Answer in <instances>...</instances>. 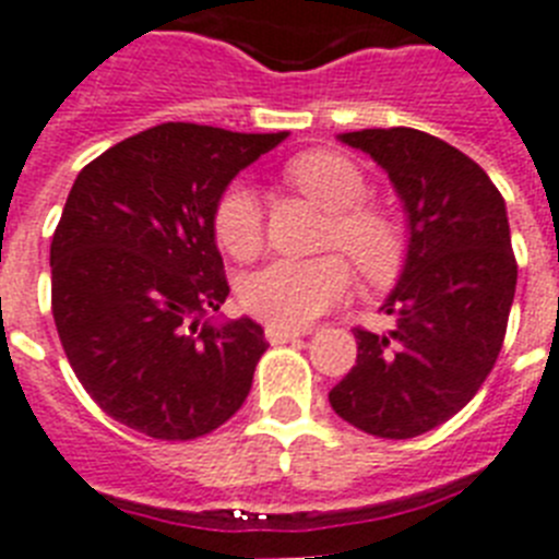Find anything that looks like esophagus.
Wrapping results in <instances>:
<instances>
[{"label":"esophagus","mask_w":559,"mask_h":559,"mask_svg":"<svg viewBox=\"0 0 559 559\" xmlns=\"http://www.w3.org/2000/svg\"><path fill=\"white\" fill-rule=\"evenodd\" d=\"M307 335L304 330H289V326H275V323H270L266 326V341L270 344H289V341H295V337Z\"/></svg>","instance_id":"34e87169"}]
</instances>
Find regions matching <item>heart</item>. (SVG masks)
Here are the masks:
<instances>
[{"instance_id":"obj_1","label":"heart","mask_w":559,"mask_h":559,"mask_svg":"<svg viewBox=\"0 0 559 559\" xmlns=\"http://www.w3.org/2000/svg\"><path fill=\"white\" fill-rule=\"evenodd\" d=\"M289 185L332 213L326 247H341L369 284H383L401 270L403 233L392 215L367 207V178L341 153L312 150L287 164ZM215 241L238 261L258 255L264 222L255 192L233 181L213 210ZM355 275L341 255L309 261H272L243 281L241 304L250 316L275 326H307L349 295Z\"/></svg>"}]
</instances>
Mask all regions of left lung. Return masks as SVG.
I'll use <instances>...</instances> for the list:
<instances>
[{
	"label": "left lung",
	"instance_id": "1",
	"mask_svg": "<svg viewBox=\"0 0 559 559\" xmlns=\"http://www.w3.org/2000/svg\"><path fill=\"white\" fill-rule=\"evenodd\" d=\"M337 139L389 173L409 247L381 307L395 330H355L358 360L332 386L330 403L374 438H417L477 395L503 346L518 287L506 201L480 164L424 130L374 128Z\"/></svg>",
	"mask_w": 559,
	"mask_h": 559
}]
</instances>
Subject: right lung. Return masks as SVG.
I'll list each match as a JSON object with an SVG mask.
<instances>
[{
	"label": "right lung",
	"mask_w": 559,
	"mask_h": 559,
	"mask_svg": "<svg viewBox=\"0 0 559 559\" xmlns=\"http://www.w3.org/2000/svg\"><path fill=\"white\" fill-rule=\"evenodd\" d=\"M284 139L167 121L76 176L50 243V304L70 367L112 420L192 440L247 401L270 344L250 318H207L229 295L213 210Z\"/></svg>",
	"instance_id": "add662e5"
}]
</instances>
